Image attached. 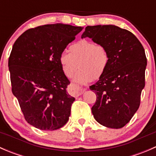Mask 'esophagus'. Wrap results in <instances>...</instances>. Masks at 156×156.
<instances>
[{
	"label": "esophagus",
	"instance_id": "obj_1",
	"mask_svg": "<svg viewBox=\"0 0 156 156\" xmlns=\"http://www.w3.org/2000/svg\"><path fill=\"white\" fill-rule=\"evenodd\" d=\"M87 88H80L78 85L75 84H70V91L71 93L74 94L75 96H80L86 90Z\"/></svg>",
	"mask_w": 156,
	"mask_h": 156
}]
</instances>
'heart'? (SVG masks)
<instances>
[{
  "label": "heart",
  "instance_id": "obj_1",
  "mask_svg": "<svg viewBox=\"0 0 156 156\" xmlns=\"http://www.w3.org/2000/svg\"><path fill=\"white\" fill-rule=\"evenodd\" d=\"M69 53L62 52L59 55V62L62 72L71 78L78 68L74 81L78 84H85L93 79H99L106 72L109 64L110 56L104 45L96 44L91 41L81 39L71 45Z\"/></svg>",
  "mask_w": 156,
  "mask_h": 156
}]
</instances>
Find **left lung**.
<instances>
[{
	"mask_svg": "<svg viewBox=\"0 0 156 156\" xmlns=\"http://www.w3.org/2000/svg\"><path fill=\"white\" fill-rule=\"evenodd\" d=\"M84 37L104 45L110 56L106 72L90 86L97 95L91 108L94 119L106 127L122 128L140 104L147 64L145 50L133 33L112 25L87 26L81 35Z\"/></svg>",
	"mask_w": 156,
	"mask_h": 156,
	"instance_id": "1",
	"label": "left lung"
}]
</instances>
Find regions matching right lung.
<instances>
[{"mask_svg": "<svg viewBox=\"0 0 156 156\" xmlns=\"http://www.w3.org/2000/svg\"><path fill=\"white\" fill-rule=\"evenodd\" d=\"M82 27L61 23L30 29L17 38L8 61L12 94L28 123L54 130L67 123L75 99L59 57Z\"/></svg>", "mask_w": 156, "mask_h": 156, "instance_id": "right-lung-1", "label": "right lung"}]
</instances>
